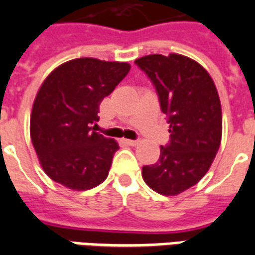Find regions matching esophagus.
Here are the masks:
<instances>
[{"mask_svg": "<svg viewBox=\"0 0 255 255\" xmlns=\"http://www.w3.org/2000/svg\"><path fill=\"white\" fill-rule=\"evenodd\" d=\"M123 141L127 144V145H136V144L139 143V140H131V139H124Z\"/></svg>", "mask_w": 255, "mask_h": 255, "instance_id": "esophagus-1", "label": "esophagus"}]
</instances>
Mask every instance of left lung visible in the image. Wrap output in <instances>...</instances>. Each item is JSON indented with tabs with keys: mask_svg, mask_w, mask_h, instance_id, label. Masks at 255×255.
<instances>
[{
	"mask_svg": "<svg viewBox=\"0 0 255 255\" xmlns=\"http://www.w3.org/2000/svg\"><path fill=\"white\" fill-rule=\"evenodd\" d=\"M135 65L155 87L170 133L157 163L143 167L141 174L151 189L174 196L196 185L217 155L222 135L218 92L208 71L180 54H152Z\"/></svg>",
	"mask_w": 255,
	"mask_h": 255,
	"instance_id": "8db88e82",
	"label": "left lung"
}]
</instances>
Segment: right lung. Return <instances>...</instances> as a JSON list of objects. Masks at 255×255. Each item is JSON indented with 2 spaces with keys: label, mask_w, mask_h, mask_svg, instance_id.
Here are the masks:
<instances>
[{
  "label": "right lung",
  "mask_w": 255,
  "mask_h": 255,
  "mask_svg": "<svg viewBox=\"0 0 255 255\" xmlns=\"http://www.w3.org/2000/svg\"><path fill=\"white\" fill-rule=\"evenodd\" d=\"M129 69L124 62L78 58L57 67L42 83L33 104L30 136L51 180L87 190L107 178L119 145L95 132L98 112Z\"/></svg>",
  "instance_id": "obj_1"
}]
</instances>
